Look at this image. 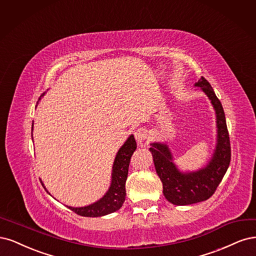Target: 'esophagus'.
<instances>
[{"mask_svg": "<svg viewBox=\"0 0 256 256\" xmlns=\"http://www.w3.org/2000/svg\"><path fill=\"white\" fill-rule=\"evenodd\" d=\"M134 135H135L136 142H137L139 144H142L144 142V140L146 139L148 132H146V130L144 128H137V130H135Z\"/></svg>", "mask_w": 256, "mask_h": 256, "instance_id": "esophagus-1", "label": "esophagus"}]
</instances>
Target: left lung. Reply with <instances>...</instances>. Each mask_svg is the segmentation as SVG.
<instances>
[{
    "label": "left lung",
    "instance_id": "left-lung-1",
    "mask_svg": "<svg viewBox=\"0 0 256 256\" xmlns=\"http://www.w3.org/2000/svg\"><path fill=\"white\" fill-rule=\"evenodd\" d=\"M194 87H199L208 96L216 112L217 142L210 162L196 171L183 172L173 162L167 144L153 142L149 149L156 173L162 183V194L174 205H189L210 199L224 178L230 162V137L224 107L210 84L203 76Z\"/></svg>",
    "mask_w": 256,
    "mask_h": 256
}]
</instances>
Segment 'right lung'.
Returning <instances> with one entry per match:
<instances>
[{
	"label": "right lung",
	"instance_id": "right-lung-1",
	"mask_svg": "<svg viewBox=\"0 0 256 256\" xmlns=\"http://www.w3.org/2000/svg\"><path fill=\"white\" fill-rule=\"evenodd\" d=\"M32 126H34V123H32ZM136 148L137 144L134 135H130L116 154L112 170L110 186L100 200L87 206H82V208H72V206H68V208L78 215L83 217H102L120 210L123 202L126 201V182L128 178L130 160ZM41 184L44 187L42 182ZM44 189L46 190V187Z\"/></svg>",
	"mask_w": 256,
	"mask_h": 256
}]
</instances>
